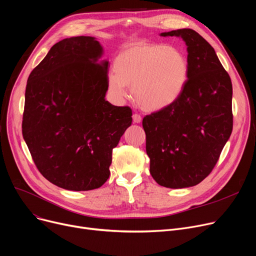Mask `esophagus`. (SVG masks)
I'll use <instances>...</instances> for the list:
<instances>
[{
  "instance_id": "esophagus-1",
  "label": "esophagus",
  "mask_w": 256,
  "mask_h": 256,
  "mask_svg": "<svg viewBox=\"0 0 256 256\" xmlns=\"http://www.w3.org/2000/svg\"><path fill=\"white\" fill-rule=\"evenodd\" d=\"M132 120H134L135 124H140L141 120H142V117L139 114H134V115H132Z\"/></svg>"
}]
</instances>
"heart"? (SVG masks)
<instances>
[{
  "mask_svg": "<svg viewBox=\"0 0 256 256\" xmlns=\"http://www.w3.org/2000/svg\"><path fill=\"white\" fill-rule=\"evenodd\" d=\"M187 75V60L179 49L138 42L119 52L108 84L117 97L126 95V86H132V94L143 108L159 110L180 97Z\"/></svg>",
  "mask_w": 256,
  "mask_h": 256,
  "instance_id": "heart-1",
  "label": "heart"
}]
</instances>
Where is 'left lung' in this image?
I'll use <instances>...</instances> for the list:
<instances>
[{
	"instance_id": "8db88e82",
	"label": "left lung",
	"mask_w": 256,
	"mask_h": 256,
	"mask_svg": "<svg viewBox=\"0 0 256 256\" xmlns=\"http://www.w3.org/2000/svg\"><path fill=\"white\" fill-rule=\"evenodd\" d=\"M187 46L188 75L180 97L142 120L150 172L159 185L190 187L212 172L233 126L232 84L210 44L192 29L161 33Z\"/></svg>"
}]
</instances>
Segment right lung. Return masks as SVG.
<instances>
[{"label":"right lung","instance_id":"right-lung-1","mask_svg":"<svg viewBox=\"0 0 256 256\" xmlns=\"http://www.w3.org/2000/svg\"><path fill=\"white\" fill-rule=\"evenodd\" d=\"M92 36L64 38L28 77L23 137L40 172L64 190L84 192L110 176L112 152L132 124L130 106L106 102L108 62Z\"/></svg>","mask_w":256,"mask_h":256}]
</instances>
